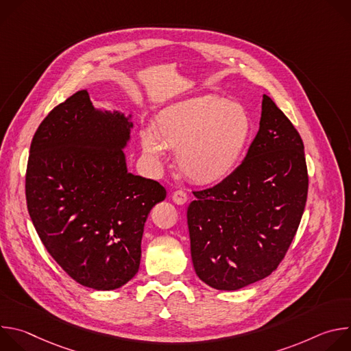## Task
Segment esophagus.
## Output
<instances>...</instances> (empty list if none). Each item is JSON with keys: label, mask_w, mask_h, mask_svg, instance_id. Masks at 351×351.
<instances>
[{"label": "esophagus", "mask_w": 351, "mask_h": 351, "mask_svg": "<svg viewBox=\"0 0 351 351\" xmlns=\"http://www.w3.org/2000/svg\"><path fill=\"white\" fill-rule=\"evenodd\" d=\"M172 199H173L175 204L183 206V204H186V202H187V194H186L184 191H182V190L173 191V193H172Z\"/></svg>", "instance_id": "obj_1"}]
</instances>
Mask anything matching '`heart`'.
<instances>
[{"label": "heart", "mask_w": 351, "mask_h": 351, "mask_svg": "<svg viewBox=\"0 0 351 351\" xmlns=\"http://www.w3.org/2000/svg\"><path fill=\"white\" fill-rule=\"evenodd\" d=\"M252 134L253 121L243 106L207 94L162 108L153 130H141L140 141L154 164L165 160V147L176 149L180 172L195 184L211 186L233 173Z\"/></svg>", "instance_id": "b5f03b06"}]
</instances>
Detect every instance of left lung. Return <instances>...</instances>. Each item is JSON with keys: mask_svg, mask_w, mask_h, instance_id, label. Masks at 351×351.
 <instances>
[{"mask_svg": "<svg viewBox=\"0 0 351 351\" xmlns=\"http://www.w3.org/2000/svg\"><path fill=\"white\" fill-rule=\"evenodd\" d=\"M307 191L303 140L264 94L260 129L241 164L213 189L193 193L187 226L197 276L237 290L271 275L297 232Z\"/></svg>", "mask_w": 351, "mask_h": 351, "instance_id": "obj_1", "label": "left lung"}]
</instances>
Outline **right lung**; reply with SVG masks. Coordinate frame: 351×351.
Instances as JSON below:
<instances>
[{
  "mask_svg": "<svg viewBox=\"0 0 351 351\" xmlns=\"http://www.w3.org/2000/svg\"><path fill=\"white\" fill-rule=\"evenodd\" d=\"M132 114L93 106L79 90L38 126L26 199L47 252L76 282L115 290L138 271L144 223L165 189L128 171Z\"/></svg>",
  "mask_w": 351,
  "mask_h": 351,
  "instance_id": "1",
  "label": "right lung"
}]
</instances>
